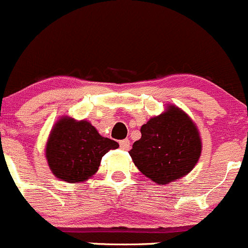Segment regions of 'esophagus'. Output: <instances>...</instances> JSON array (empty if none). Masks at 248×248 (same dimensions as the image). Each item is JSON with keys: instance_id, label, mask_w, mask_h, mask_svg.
Listing matches in <instances>:
<instances>
[{"instance_id": "obj_1", "label": "esophagus", "mask_w": 248, "mask_h": 248, "mask_svg": "<svg viewBox=\"0 0 248 248\" xmlns=\"http://www.w3.org/2000/svg\"><path fill=\"white\" fill-rule=\"evenodd\" d=\"M119 144H121V148L123 149V151H129L130 149V141L129 140H122L121 142H119Z\"/></svg>"}]
</instances>
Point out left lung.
<instances>
[{"label": "left lung", "instance_id": "8db88e82", "mask_svg": "<svg viewBox=\"0 0 248 248\" xmlns=\"http://www.w3.org/2000/svg\"><path fill=\"white\" fill-rule=\"evenodd\" d=\"M141 135L129 154L137 169L158 185H169L189 173L202 154L197 125L172 105L142 125Z\"/></svg>", "mask_w": 248, "mask_h": 248}]
</instances>
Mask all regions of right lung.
<instances>
[{
	"mask_svg": "<svg viewBox=\"0 0 248 248\" xmlns=\"http://www.w3.org/2000/svg\"><path fill=\"white\" fill-rule=\"evenodd\" d=\"M118 142L102 137L87 121L62 117L51 129L46 156L51 172L68 183L84 182L97 170L105 154Z\"/></svg>",
	"mask_w": 248,
	"mask_h": 248,
	"instance_id": "right-lung-1",
	"label": "right lung"
}]
</instances>
